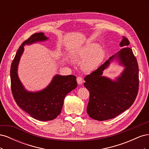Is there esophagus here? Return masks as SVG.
Listing matches in <instances>:
<instances>
[{"instance_id": "obj_1", "label": "esophagus", "mask_w": 149, "mask_h": 149, "mask_svg": "<svg viewBox=\"0 0 149 149\" xmlns=\"http://www.w3.org/2000/svg\"><path fill=\"white\" fill-rule=\"evenodd\" d=\"M76 80H77V83H78V84H81L83 82V78L81 77H80V76H78V77H77V78H76Z\"/></svg>"}]
</instances>
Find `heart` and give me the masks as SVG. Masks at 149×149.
<instances>
[{
	"instance_id": "obj_1",
	"label": "heart",
	"mask_w": 149,
	"mask_h": 149,
	"mask_svg": "<svg viewBox=\"0 0 149 149\" xmlns=\"http://www.w3.org/2000/svg\"><path fill=\"white\" fill-rule=\"evenodd\" d=\"M76 56L84 59L82 68L85 71L96 70L104 59L105 50L96 43H88L75 53Z\"/></svg>"
}]
</instances>
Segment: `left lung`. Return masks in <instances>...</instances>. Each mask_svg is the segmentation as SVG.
Masks as SVG:
<instances>
[{
	"label": "left lung",
	"instance_id": "1",
	"mask_svg": "<svg viewBox=\"0 0 149 149\" xmlns=\"http://www.w3.org/2000/svg\"><path fill=\"white\" fill-rule=\"evenodd\" d=\"M129 41L123 37L120 47H124L97 70L84 78V86L89 92L87 112L90 118L106 120L115 118L132 105L139 91V66ZM114 59L125 68L113 81L102 76L103 71Z\"/></svg>",
	"mask_w": 149,
	"mask_h": 149
}]
</instances>
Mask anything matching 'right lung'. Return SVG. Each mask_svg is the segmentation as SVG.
Masks as SVG:
<instances>
[{
	"mask_svg": "<svg viewBox=\"0 0 149 149\" xmlns=\"http://www.w3.org/2000/svg\"><path fill=\"white\" fill-rule=\"evenodd\" d=\"M48 39L42 32L31 35L20 46L10 68L11 89L17 105L33 118L42 121L55 119L61 113L65 96L77 87L75 76L59 74L54 76L51 83L42 91L29 92L24 87L18 76L17 69L24 46Z\"/></svg>",
	"mask_w": 149,
	"mask_h": 149,
	"instance_id": "obj_1",
	"label": "right lung"
}]
</instances>
